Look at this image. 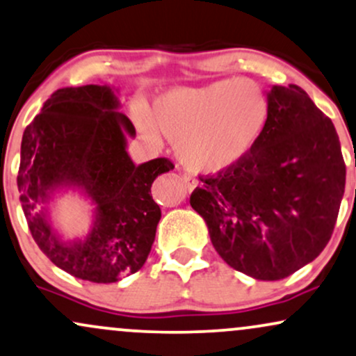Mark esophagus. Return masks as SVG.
Returning a JSON list of instances; mask_svg holds the SVG:
<instances>
[{
    "instance_id": "1",
    "label": "esophagus",
    "mask_w": 356,
    "mask_h": 356,
    "mask_svg": "<svg viewBox=\"0 0 356 356\" xmlns=\"http://www.w3.org/2000/svg\"><path fill=\"white\" fill-rule=\"evenodd\" d=\"M183 181H185L188 191H193L195 188L198 186V179H195L193 177H190V175H185V177H183Z\"/></svg>"
}]
</instances>
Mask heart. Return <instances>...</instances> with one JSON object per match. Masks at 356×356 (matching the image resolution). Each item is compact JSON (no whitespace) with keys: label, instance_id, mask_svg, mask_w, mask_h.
Returning <instances> with one entry per match:
<instances>
[{"label":"heart","instance_id":"b5f03b06","mask_svg":"<svg viewBox=\"0 0 356 356\" xmlns=\"http://www.w3.org/2000/svg\"><path fill=\"white\" fill-rule=\"evenodd\" d=\"M133 121L149 143L160 133L175 141L178 160L196 173H220L245 156L270 116L265 90L250 78H227L202 86L171 88L149 113L133 108Z\"/></svg>","mask_w":356,"mask_h":356}]
</instances>
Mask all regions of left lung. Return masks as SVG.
Instances as JSON below:
<instances>
[{"mask_svg": "<svg viewBox=\"0 0 356 356\" xmlns=\"http://www.w3.org/2000/svg\"><path fill=\"white\" fill-rule=\"evenodd\" d=\"M270 116L232 168L200 179L191 208L232 268L254 280L290 277L332 238L345 161L332 120L300 86H271Z\"/></svg>", "mask_w": 356, "mask_h": 356, "instance_id": "8db88e82", "label": "left lung"}]
</instances>
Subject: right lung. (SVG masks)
<instances>
[{"label":"right lung","mask_w":356,"mask_h":356,"mask_svg":"<svg viewBox=\"0 0 356 356\" xmlns=\"http://www.w3.org/2000/svg\"><path fill=\"white\" fill-rule=\"evenodd\" d=\"M108 85L61 88L46 99L21 140L19 202L36 245L58 268L93 283L136 273L152 252L161 210L152 198L166 158L135 165L127 140L133 123ZM78 191L94 204L85 237L65 241L51 223L54 196Z\"/></svg>","instance_id":"add662e5"}]
</instances>
